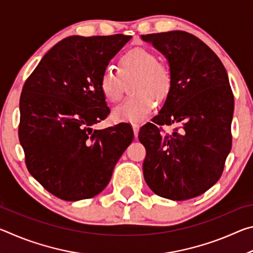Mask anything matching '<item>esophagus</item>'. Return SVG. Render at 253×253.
I'll list each match as a JSON object with an SVG mask.
<instances>
[{"label": "esophagus", "mask_w": 253, "mask_h": 253, "mask_svg": "<svg viewBox=\"0 0 253 253\" xmlns=\"http://www.w3.org/2000/svg\"><path fill=\"white\" fill-rule=\"evenodd\" d=\"M131 127H132V130H134L135 137H137V136H138V131H139V125H138V124H132Z\"/></svg>", "instance_id": "34e87169"}]
</instances>
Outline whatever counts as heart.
Segmentation results:
<instances>
[{
	"mask_svg": "<svg viewBox=\"0 0 253 253\" xmlns=\"http://www.w3.org/2000/svg\"><path fill=\"white\" fill-rule=\"evenodd\" d=\"M134 79V93L113 110L116 122L137 124L145 121L155 108V99L164 100L172 90V74L165 65L157 62L156 55L143 48L126 51L119 59V70L108 68L100 78V90L109 101L121 99L125 83Z\"/></svg>",
	"mask_w": 253,
	"mask_h": 253,
	"instance_id": "heart-1",
	"label": "heart"
}]
</instances>
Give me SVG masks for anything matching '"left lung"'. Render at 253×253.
I'll return each instance as SVG.
<instances>
[{"mask_svg":"<svg viewBox=\"0 0 253 253\" xmlns=\"http://www.w3.org/2000/svg\"><path fill=\"white\" fill-rule=\"evenodd\" d=\"M169 62L172 90L164 105L140 128L145 148L144 178L162 198L184 201L215 184L231 151L234 98L219 57L193 34L169 31L140 36ZM179 123L163 135L158 126Z\"/></svg>","mask_w":253,"mask_h":253,"instance_id":"left-lung-1","label":"left lung"}]
</instances>
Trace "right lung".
I'll list each match as a JSON object with an SVG mask.
<instances>
[{
	"instance_id": "right-lung-1",
	"label": "right lung",
	"mask_w": 253,
	"mask_h": 253,
	"mask_svg": "<svg viewBox=\"0 0 253 253\" xmlns=\"http://www.w3.org/2000/svg\"><path fill=\"white\" fill-rule=\"evenodd\" d=\"M130 36H71L53 45L20 97L19 139L30 174L65 201L99 194L134 139L129 124L92 125L110 113L100 78Z\"/></svg>"
}]
</instances>
